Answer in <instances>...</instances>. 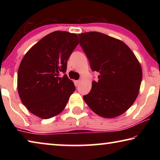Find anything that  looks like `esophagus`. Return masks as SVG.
I'll list each match as a JSON object with an SVG mask.
<instances>
[{
  "label": "esophagus",
  "mask_w": 160,
  "mask_h": 160,
  "mask_svg": "<svg viewBox=\"0 0 160 160\" xmlns=\"http://www.w3.org/2000/svg\"><path fill=\"white\" fill-rule=\"evenodd\" d=\"M80 80H75V85H76V86H78V85H79V83H80Z\"/></svg>",
  "instance_id": "esophagus-1"
}]
</instances>
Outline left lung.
I'll list each match as a JSON object with an SVG mask.
<instances>
[{"label": "left lung", "mask_w": 160, "mask_h": 160, "mask_svg": "<svg viewBox=\"0 0 160 160\" xmlns=\"http://www.w3.org/2000/svg\"><path fill=\"white\" fill-rule=\"evenodd\" d=\"M80 44L92 70L99 73L83 99L102 117L122 114L133 104L139 93L141 66L128 46L121 40L97 32L78 34Z\"/></svg>", "instance_id": "left-lung-1"}]
</instances>
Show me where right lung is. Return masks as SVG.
Returning a JSON list of instances; mask_svg holds the SVG:
<instances>
[{"instance_id":"obj_1","label":"right lung","mask_w":160,"mask_h":160,"mask_svg":"<svg viewBox=\"0 0 160 160\" xmlns=\"http://www.w3.org/2000/svg\"><path fill=\"white\" fill-rule=\"evenodd\" d=\"M79 44L76 34L56 31L47 34L29 49L18 73V91L22 104L39 118L48 119L66 107L75 90L65 74L67 61Z\"/></svg>"}]
</instances>
